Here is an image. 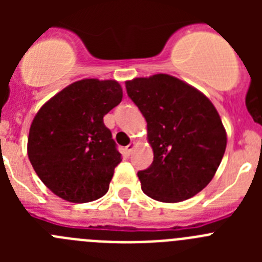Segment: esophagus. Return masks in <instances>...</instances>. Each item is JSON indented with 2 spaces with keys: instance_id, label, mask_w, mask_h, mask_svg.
<instances>
[{
  "instance_id": "obj_1",
  "label": "esophagus",
  "mask_w": 262,
  "mask_h": 262,
  "mask_svg": "<svg viewBox=\"0 0 262 262\" xmlns=\"http://www.w3.org/2000/svg\"><path fill=\"white\" fill-rule=\"evenodd\" d=\"M134 148H135V142L129 143V144L127 145L126 148H124V149H126V154H127V155H131V154H133Z\"/></svg>"
}]
</instances>
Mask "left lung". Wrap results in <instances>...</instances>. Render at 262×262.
<instances>
[{
    "mask_svg": "<svg viewBox=\"0 0 262 262\" xmlns=\"http://www.w3.org/2000/svg\"><path fill=\"white\" fill-rule=\"evenodd\" d=\"M127 94L147 120L154 161L138 172L142 190L160 202L189 200L219 168L227 134L207 97L173 76L126 81Z\"/></svg>",
    "mask_w": 262,
    "mask_h": 262,
    "instance_id": "8db88e82",
    "label": "left lung"
}]
</instances>
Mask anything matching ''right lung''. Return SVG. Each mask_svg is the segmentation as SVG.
Listing matches in <instances>:
<instances>
[{
	"label": "right lung",
	"mask_w": 262,
	"mask_h": 262,
	"mask_svg": "<svg viewBox=\"0 0 262 262\" xmlns=\"http://www.w3.org/2000/svg\"><path fill=\"white\" fill-rule=\"evenodd\" d=\"M122 97L115 80L85 78L64 88L36 113L27 155L53 194L68 202L85 203L107 193L122 159L103 117Z\"/></svg>",
	"instance_id": "add662e5"
}]
</instances>
